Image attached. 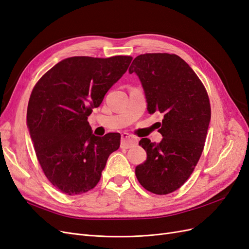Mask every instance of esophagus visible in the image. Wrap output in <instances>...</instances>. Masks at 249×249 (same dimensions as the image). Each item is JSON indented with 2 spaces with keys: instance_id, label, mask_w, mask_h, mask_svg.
I'll use <instances>...</instances> for the list:
<instances>
[{
  "instance_id": "obj_1",
  "label": "esophagus",
  "mask_w": 249,
  "mask_h": 249,
  "mask_svg": "<svg viewBox=\"0 0 249 249\" xmlns=\"http://www.w3.org/2000/svg\"><path fill=\"white\" fill-rule=\"evenodd\" d=\"M138 140L136 138L132 137L131 135L127 133H123L122 134V143H120V146L122 148H131L135 145H137Z\"/></svg>"
}]
</instances>
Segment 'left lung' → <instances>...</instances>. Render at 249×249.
I'll use <instances>...</instances> for the list:
<instances>
[{"label": "left lung", "instance_id": "1", "mask_svg": "<svg viewBox=\"0 0 249 249\" xmlns=\"http://www.w3.org/2000/svg\"><path fill=\"white\" fill-rule=\"evenodd\" d=\"M129 71L136 72L141 81L148 112L164 116L161 142L139 141L147 158L135 173L147 191L171 193L189 178L202 154L211 119L208 92L197 74L175 54L139 55Z\"/></svg>", "mask_w": 249, "mask_h": 249}]
</instances>
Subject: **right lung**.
<instances>
[{
    "label": "right lung",
    "instance_id": "1",
    "mask_svg": "<svg viewBox=\"0 0 249 249\" xmlns=\"http://www.w3.org/2000/svg\"><path fill=\"white\" fill-rule=\"evenodd\" d=\"M131 56L66 58L36 83L27 124L37 160L51 184L67 195L88 192L100 182L120 134L94 136L88 116L123 77Z\"/></svg>",
    "mask_w": 249,
    "mask_h": 249
}]
</instances>
